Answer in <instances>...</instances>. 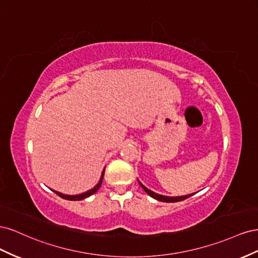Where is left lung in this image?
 <instances>
[{
    "mask_svg": "<svg viewBox=\"0 0 258 258\" xmlns=\"http://www.w3.org/2000/svg\"><path fill=\"white\" fill-rule=\"evenodd\" d=\"M139 183H141L142 188L146 191L147 194H148L150 197L154 198L156 200L158 201H161V202H167V203H173V202H179V201H183L186 200V199H188L189 197H191L192 195H188V196H183V197H165V196H161V195H158L156 192H153V191L149 190L148 188H146L143 183L139 181Z\"/></svg>",
    "mask_w": 258,
    "mask_h": 258,
    "instance_id": "left-lung-1",
    "label": "left lung"
}]
</instances>
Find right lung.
I'll use <instances>...</instances> for the list:
<instances>
[{"label": "right lung", "mask_w": 258, "mask_h": 258, "mask_svg": "<svg viewBox=\"0 0 258 258\" xmlns=\"http://www.w3.org/2000/svg\"><path fill=\"white\" fill-rule=\"evenodd\" d=\"M104 173H105V171L102 172L100 180H99V182L97 183V185L95 186L93 189L86 191V192H84V194L77 195V196H67V195H62V194H60V192H57V191H55V190H53V191H54V192H55L57 196H59V197L62 198V199H66V200H70V201H80V200H83V199H85V198H87V197H90V196L94 195V194L96 192V191L99 189V187L101 186L102 178H104Z\"/></svg>", "instance_id": "obj_1"}]
</instances>
